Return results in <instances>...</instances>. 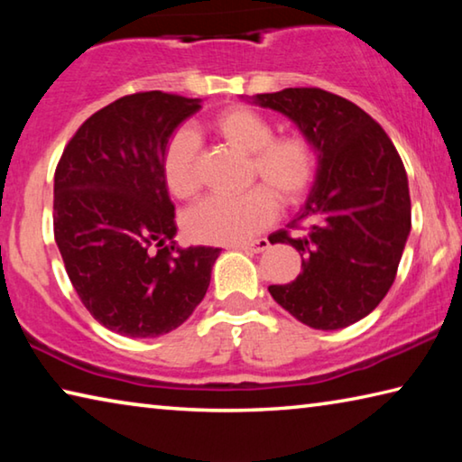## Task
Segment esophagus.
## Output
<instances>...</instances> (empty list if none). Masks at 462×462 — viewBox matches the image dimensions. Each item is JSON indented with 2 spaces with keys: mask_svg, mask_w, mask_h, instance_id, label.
Listing matches in <instances>:
<instances>
[{
  "mask_svg": "<svg viewBox=\"0 0 462 462\" xmlns=\"http://www.w3.org/2000/svg\"><path fill=\"white\" fill-rule=\"evenodd\" d=\"M269 246H271V245H269L267 238H259V240H253V242H245V245H238L236 248L245 250V253L259 254V253H264V250H267Z\"/></svg>",
  "mask_w": 462,
  "mask_h": 462,
  "instance_id": "esophagus-1",
  "label": "esophagus"
}]
</instances>
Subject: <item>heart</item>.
<instances>
[{"label": "heart", "instance_id": "1", "mask_svg": "<svg viewBox=\"0 0 462 462\" xmlns=\"http://www.w3.org/2000/svg\"><path fill=\"white\" fill-rule=\"evenodd\" d=\"M209 130L236 151L250 154V177L263 183L240 195H209L185 214L193 240L236 245L253 238L275 220L277 198L297 203L311 189L318 171L314 144L301 134L273 136V124L254 109L236 106L217 114ZM162 177L169 191L187 199L199 189L198 140L189 130L171 136L162 154Z\"/></svg>", "mask_w": 462, "mask_h": 462}]
</instances>
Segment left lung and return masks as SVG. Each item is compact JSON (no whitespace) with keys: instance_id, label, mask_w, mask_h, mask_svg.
<instances>
[{"instance_id":"1","label":"left lung","mask_w":462,"mask_h":462,"mask_svg":"<svg viewBox=\"0 0 462 462\" xmlns=\"http://www.w3.org/2000/svg\"><path fill=\"white\" fill-rule=\"evenodd\" d=\"M250 101L291 120L314 144V185L271 245H291L301 273L269 291L281 308L316 330H340L379 306L393 285L411 228L408 175L393 143L353 101L316 88L259 93Z\"/></svg>"}]
</instances>
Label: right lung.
I'll return each mask as SVG.
<instances>
[{
	"instance_id": "obj_1",
	"label": "right lung",
	"mask_w": 462,
	"mask_h": 462,
	"mask_svg": "<svg viewBox=\"0 0 462 462\" xmlns=\"http://www.w3.org/2000/svg\"><path fill=\"white\" fill-rule=\"evenodd\" d=\"M201 99L146 91L83 122L54 173V240L83 306L128 338H156L199 306L222 248L177 246L162 177L173 132Z\"/></svg>"
}]
</instances>
